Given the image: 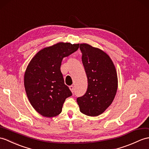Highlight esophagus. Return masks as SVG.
<instances>
[{"label": "esophagus", "instance_id": "obj_1", "mask_svg": "<svg viewBox=\"0 0 149 149\" xmlns=\"http://www.w3.org/2000/svg\"><path fill=\"white\" fill-rule=\"evenodd\" d=\"M69 88H70V91H71L72 93H74V86H69Z\"/></svg>", "mask_w": 149, "mask_h": 149}]
</instances>
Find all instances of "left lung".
Masks as SVG:
<instances>
[{
    "label": "left lung",
    "instance_id": "left-lung-1",
    "mask_svg": "<svg viewBox=\"0 0 149 149\" xmlns=\"http://www.w3.org/2000/svg\"><path fill=\"white\" fill-rule=\"evenodd\" d=\"M82 61L88 77L85 94L77 98L80 111L98 116L111 105L117 89L115 66L109 55L98 48L81 44Z\"/></svg>",
    "mask_w": 149,
    "mask_h": 149
}]
</instances>
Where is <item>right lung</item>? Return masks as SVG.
Segmentation results:
<instances>
[{"label": "right lung", "mask_w": 149, "mask_h": 149, "mask_svg": "<svg viewBox=\"0 0 149 149\" xmlns=\"http://www.w3.org/2000/svg\"><path fill=\"white\" fill-rule=\"evenodd\" d=\"M79 47V44L57 43L38 52L28 65L24 77L25 91L31 105L40 115L58 116L65 100L72 95L65 84L60 67L63 58Z\"/></svg>", "instance_id": "right-lung-1"}]
</instances>
